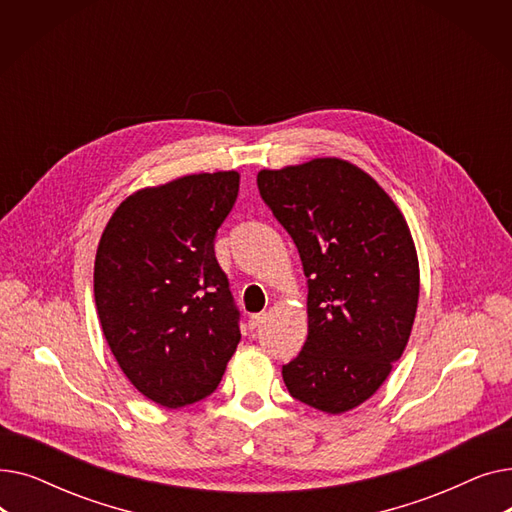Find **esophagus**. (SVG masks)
<instances>
[{
    "instance_id": "34e87169",
    "label": "esophagus",
    "mask_w": 512,
    "mask_h": 512,
    "mask_svg": "<svg viewBox=\"0 0 512 512\" xmlns=\"http://www.w3.org/2000/svg\"><path fill=\"white\" fill-rule=\"evenodd\" d=\"M263 319H265V315H263V313H253V315L249 317V328H251V330L259 328V326L263 324Z\"/></svg>"
}]
</instances>
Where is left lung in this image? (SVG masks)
I'll return each mask as SVG.
<instances>
[{"label": "left lung", "mask_w": 512, "mask_h": 512, "mask_svg": "<svg viewBox=\"0 0 512 512\" xmlns=\"http://www.w3.org/2000/svg\"><path fill=\"white\" fill-rule=\"evenodd\" d=\"M257 186L299 249L309 334L282 367L288 392L342 415L369 400L405 353L419 303V259L405 215L340 157L261 170Z\"/></svg>", "instance_id": "1"}]
</instances>
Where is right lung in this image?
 Returning <instances> with one entry per match:
<instances>
[{
  "label": "right lung",
  "mask_w": 512,
  "mask_h": 512,
  "mask_svg": "<svg viewBox=\"0 0 512 512\" xmlns=\"http://www.w3.org/2000/svg\"><path fill=\"white\" fill-rule=\"evenodd\" d=\"M238 182L228 170L139 188L99 238L93 290L103 336L128 382L166 409L207 398L240 342L213 253Z\"/></svg>",
  "instance_id": "obj_1"
}]
</instances>
